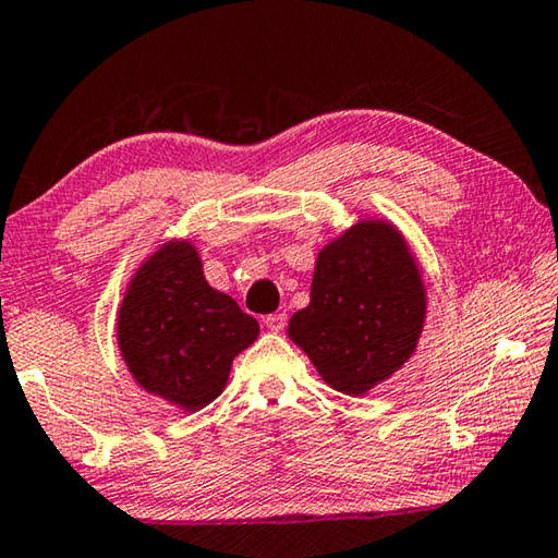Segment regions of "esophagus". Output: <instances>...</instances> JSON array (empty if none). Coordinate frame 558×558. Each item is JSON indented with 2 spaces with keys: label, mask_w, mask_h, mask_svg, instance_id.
<instances>
[{
  "label": "esophagus",
  "mask_w": 558,
  "mask_h": 558,
  "mask_svg": "<svg viewBox=\"0 0 558 558\" xmlns=\"http://www.w3.org/2000/svg\"><path fill=\"white\" fill-rule=\"evenodd\" d=\"M264 326H267L271 333H281L287 326V314H269L267 318H264Z\"/></svg>",
  "instance_id": "34e87169"
}]
</instances>
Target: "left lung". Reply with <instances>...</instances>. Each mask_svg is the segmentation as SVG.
<instances>
[{"label": "left lung", "instance_id": "8db88e82", "mask_svg": "<svg viewBox=\"0 0 558 558\" xmlns=\"http://www.w3.org/2000/svg\"><path fill=\"white\" fill-rule=\"evenodd\" d=\"M426 318L418 264L395 225L363 220L318 252L311 304L289 338L338 392L360 397L402 367Z\"/></svg>", "mask_w": 558, "mask_h": 558}]
</instances>
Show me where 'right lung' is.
<instances>
[{"mask_svg":"<svg viewBox=\"0 0 558 558\" xmlns=\"http://www.w3.org/2000/svg\"><path fill=\"white\" fill-rule=\"evenodd\" d=\"M257 336V320L205 281L198 252L185 240L161 244L136 269L117 318L132 377L185 412L220 397L234 355Z\"/></svg>","mask_w":558,"mask_h":558,"instance_id":"obj_1","label":"right lung"}]
</instances>
